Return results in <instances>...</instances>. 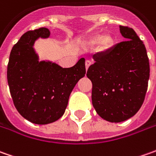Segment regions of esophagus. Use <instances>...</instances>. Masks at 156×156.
I'll return each instance as SVG.
<instances>
[{
  "label": "esophagus",
  "mask_w": 156,
  "mask_h": 156,
  "mask_svg": "<svg viewBox=\"0 0 156 156\" xmlns=\"http://www.w3.org/2000/svg\"><path fill=\"white\" fill-rule=\"evenodd\" d=\"M91 65V62L90 61H86V62H85V66H86V69L87 70V69L89 68V66Z\"/></svg>",
  "instance_id": "1"
}]
</instances>
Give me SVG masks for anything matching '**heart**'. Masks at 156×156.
Listing matches in <instances>:
<instances>
[{
    "instance_id": "b5f03b06",
    "label": "heart",
    "mask_w": 156,
    "mask_h": 156,
    "mask_svg": "<svg viewBox=\"0 0 156 156\" xmlns=\"http://www.w3.org/2000/svg\"><path fill=\"white\" fill-rule=\"evenodd\" d=\"M113 43L114 38L109 34H105L103 35L96 34L89 37V39L86 42V46L91 48L98 44V49L100 51H106L113 46Z\"/></svg>"
}]
</instances>
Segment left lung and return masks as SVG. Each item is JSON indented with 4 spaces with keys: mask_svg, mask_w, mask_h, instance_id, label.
Segmentation results:
<instances>
[{
    "mask_svg": "<svg viewBox=\"0 0 156 156\" xmlns=\"http://www.w3.org/2000/svg\"><path fill=\"white\" fill-rule=\"evenodd\" d=\"M120 32L126 40L94 55L87 72L94 108L110 122H124L141 108L150 72L146 48L135 30L120 26Z\"/></svg>",
    "mask_w": 156,
    "mask_h": 156,
    "instance_id": "8db88e82",
    "label": "left lung"
}]
</instances>
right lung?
Listing matches in <instances>:
<instances>
[{
    "mask_svg": "<svg viewBox=\"0 0 156 156\" xmlns=\"http://www.w3.org/2000/svg\"><path fill=\"white\" fill-rule=\"evenodd\" d=\"M50 35L47 27L28 31L21 36L9 55L8 83L17 111L34 124H48L62 116L78 81L85 76V59L63 69L55 62L39 61L34 44Z\"/></svg>",
    "mask_w": 156,
    "mask_h": 156,
    "instance_id": "1",
    "label": "right lung"
}]
</instances>
